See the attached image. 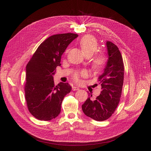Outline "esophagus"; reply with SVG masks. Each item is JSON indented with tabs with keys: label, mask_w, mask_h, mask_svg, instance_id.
Masks as SVG:
<instances>
[{
	"label": "esophagus",
	"mask_w": 151,
	"mask_h": 151,
	"mask_svg": "<svg viewBox=\"0 0 151 151\" xmlns=\"http://www.w3.org/2000/svg\"><path fill=\"white\" fill-rule=\"evenodd\" d=\"M72 90H73V91H78V90H80V88H79L78 87L73 86V87H72Z\"/></svg>",
	"instance_id": "34e87169"
}]
</instances>
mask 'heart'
I'll return each mask as SVG.
<instances>
[{
    "instance_id": "heart-1",
    "label": "heart",
    "mask_w": 151,
    "mask_h": 151,
    "mask_svg": "<svg viewBox=\"0 0 151 151\" xmlns=\"http://www.w3.org/2000/svg\"><path fill=\"white\" fill-rule=\"evenodd\" d=\"M80 45L83 50V52L85 55H91L96 51L98 47V43L97 40L93 36L91 35H85L84 36L80 42ZM105 62V58L103 54H99L96 55L93 59V68L98 69L101 68L104 65ZM84 73L83 72L82 75ZM75 80L76 81H80V76L78 74H76L74 76Z\"/></svg>"
}]
</instances>
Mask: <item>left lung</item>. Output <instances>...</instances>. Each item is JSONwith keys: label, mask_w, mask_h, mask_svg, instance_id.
<instances>
[{"label": "left lung", "mask_w": 151, "mask_h": 151, "mask_svg": "<svg viewBox=\"0 0 151 151\" xmlns=\"http://www.w3.org/2000/svg\"><path fill=\"white\" fill-rule=\"evenodd\" d=\"M108 59L103 73L99 77L101 92L93 100L88 98L82 105L84 113L95 121H105L115 111L122 93L124 67L122 55L117 46L106 41Z\"/></svg>", "instance_id": "1"}]
</instances>
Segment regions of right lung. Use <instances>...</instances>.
<instances>
[{"instance_id": "obj_1", "label": "right lung", "mask_w": 151, "mask_h": 151, "mask_svg": "<svg viewBox=\"0 0 151 151\" xmlns=\"http://www.w3.org/2000/svg\"><path fill=\"white\" fill-rule=\"evenodd\" d=\"M78 37L72 33L54 35L40 44L26 66L25 97L29 112L37 119L50 121L61 110L64 97L71 90L68 83L55 86V68L63 53Z\"/></svg>"}]
</instances>
